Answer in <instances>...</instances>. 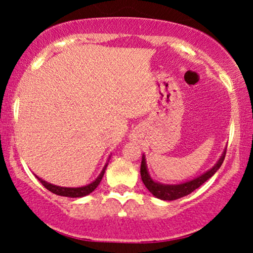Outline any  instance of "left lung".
Masks as SVG:
<instances>
[{"mask_svg":"<svg viewBox=\"0 0 253 253\" xmlns=\"http://www.w3.org/2000/svg\"><path fill=\"white\" fill-rule=\"evenodd\" d=\"M225 156L226 150L223 151L220 159L216 162V164L214 165L211 169L208 170L207 172L202 173L201 176L191 179V181L181 183V184H162V183L153 181V179L151 178V176L149 175V171H147L146 159H145V156L143 155V159H141L140 165L141 179H143L145 187H146L150 193L152 194L153 196H156L157 199L164 200V201H172V200L181 199L183 196L189 195L190 193H193L194 190L197 189L200 185H202L206 181H208V179L220 169V167H221V164L223 163V159H225Z\"/></svg>","mask_w":253,"mask_h":253,"instance_id":"1","label":"left lung"}]
</instances>
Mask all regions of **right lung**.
<instances>
[{
    "instance_id": "add662e5",
    "label": "right lung",
    "mask_w": 253,
    "mask_h": 253,
    "mask_svg": "<svg viewBox=\"0 0 253 253\" xmlns=\"http://www.w3.org/2000/svg\"><path fill=\"white\" fill-rule=\"evenodd\" d=\"M106 168H107V164L104 165L103 170L101 171V173L98 175V177L96 179H95L94 182H91L90 184L88 185H84V187H80V188H65V187H58V185H53L51 184V183L43 181V179L39 178V177L36 176L38 179H39L40 183L43 185V187L46 188L47 190H50L51 193L56 194V195H59V196H66V197H83L85 195H89L90 193H92L95 189L97 188V185L100 184L101 179H102V177L104 175V171H106Z\"/></svg>"
}]
</instances>
